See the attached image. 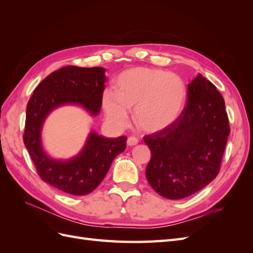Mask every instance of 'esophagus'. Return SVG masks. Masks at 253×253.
I'll return each mask as SVG.
<instances>
[{"instance_id":"obj_1","label":"esophagus","mask_w":253,"mask_h":253,"mask_svg":"<svg viewBox=\"0 0 253 253\" xmlns=\"http://www.w3.org/2000/svg\"><path fill=\"white\" fill-rule=\"evenodd\" d=\"M138 142H139V140L137 139L136 137H128L126 140V144L128 145V147H133V145H136Z\"/></svg>"}]
</instances>
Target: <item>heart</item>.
<instances>
[{
	"instance_id": "b5f03b06",
	"label": "heart",
	"mask_w": 253,
	"mask_h": 253,
	"mask_svg": "<svg viewBox=\"0 0 253 253\" xmlns=\"http://www.w3.org/2000/svg\"><path fill=\"white\" fill-rule=\"evenodd\" d=\"M188 98L181 77L157 68L134 67L122 72L115 93L105 90L102 106L110 124L117 128L128 125V112L145 133H158L172 126L185 110Z\"/></svg>"
}]
</instances>
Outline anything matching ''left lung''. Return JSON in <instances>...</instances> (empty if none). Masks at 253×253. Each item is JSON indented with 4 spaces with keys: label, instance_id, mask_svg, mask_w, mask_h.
I'll list each match as a JSON object with an SVG mask.
<instances>
[{
    "label": "left lung",
    "instance_id": "1",
    "mask_svg": "<svg viewBox=\"0 0 253 253\" xmlns=\"http://www.w3.org/2000/svg\"><path fill=\"white\" fill-rule=\"evenodd\" d=\"M187 102L172 126L144 137L152 154L145 176L169 200L192 195L216 177L230 132L224 98L202 74L188 84Z\"/></svg>",
    "mask_w": 253,
    "mask_h": 253
}]
</instances>
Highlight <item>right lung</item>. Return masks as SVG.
I'll return each mask as SVG.
<instances>
[{
    "label": "right lung",
    "mask_w": 253,
    "mask_h": 253,
    "mask_svg": "<svg viewBox=\"0 0 253 253\" xmlns=\"http://www.w3.org/2000/svg\"><path fill=\"white\" fill-rule=\"evenodd\" d=\"M105 81L103 67L65 66L47 76L27 103L25 147L42 180L67 194L85 195L100 185L115 157L126 150V137L106 138L90 128L78 154L58 159L43 147L44 124L53 111L65 105L79 106L90 117L98 116Z\"/></svg>",
    "instance_id": "right-lung-1"
}]
</instances>
